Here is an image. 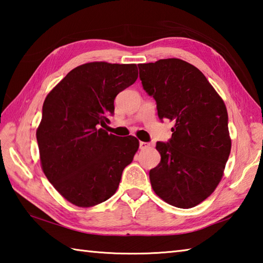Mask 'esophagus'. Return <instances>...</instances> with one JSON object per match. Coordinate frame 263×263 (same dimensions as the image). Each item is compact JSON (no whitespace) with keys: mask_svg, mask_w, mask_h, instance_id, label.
Returning a JSON list of instances; mask_svg holds the SVG:
<instances>
[{"mask_svg":"<svg viewBox=\"0 0 263 263\" xmlns=\"http://www.w3.org/2000/svg\"><path fill=\"white\" fill-rule=\"evenodd\" d=\"M139 147H140V149H146V148L149 147V144H148V142H145V141H140L139 142Z\"/></svg>","mask_w":263,"mask_h":263,"instance_id":"obj_1","label":"esophagus"}]
</instances>
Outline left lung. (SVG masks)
I'll return each mask as SVG.
<instances>
[{
	"mask_svg": "<svg viewBox=\"0 0 263 263\" xmlns=\"http://www.w3.org/2000/svg\"><path fill=\"white\" fill-rule=\"evenodd\" d=\"M142 87L157 102L160 119L174 123L168 142H157L161 161L149 171L154 193L190 209L210 196L231 152L228 110L219 94L189 62L171 58L140 64Z\"/></svg>",
	"mask_w": 263,
	"mask_h": 263,
	"instance_id": "1",
	"label": "left lung"
}]
</instances>
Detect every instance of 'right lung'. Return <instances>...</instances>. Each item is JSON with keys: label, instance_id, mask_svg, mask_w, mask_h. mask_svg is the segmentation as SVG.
I'll list each match as a JSON object with an SVG mask.
<instances>
[{"label": "right lung", "instance_id": "add662e5", "mask_svg": "<svg viewBox=\"0 0 263 263\" xmlns=\"http://www.w3.org/2000/svg\"><path fill=\"white\" fill-rule=\"evenodd\" d=\"M138 79L136 64L94 61L70 70L48 92L35 132L44 174L62 197L80 208L109 199L139 140L106 132L118 92Z\"/></svg>", "mask_w": 263, "mask_h": 263}]
</instances>
